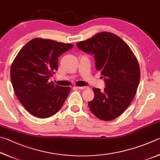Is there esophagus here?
Wrapping results in <instances>:
<instances>
[{
  "label": "esophagus",
  "mask_w": 160,
  "mask_h": 160,
  "mask_svg": "<svg viewBox=\"0 0 160 160\" xmlns=\"http://www.w3.org/2000/svg\"><path fill=\"white\" fill-rule=\"evenodd\" d=\"M78 89H79V90H83V89H86L88 88V86H77V87H76Z\"/></svg>",
  "instance_id": "34e87169"
}]
</instances>
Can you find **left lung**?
I'll return each instance as SVG.
<instances>
[{
    "instance_id": "obj_1",
    "label": "left lung",
    "mask_w": 160,
    "mask_h": 160,
    "mask_svg": "<svg viewBox=\"0 0 160 160\" xmlns=\"http://www.w3.org/2000/svg\"><path fill=\"white\" fill-rule=\"evenodd\" d=\"M78 48L93 55L96 68L104 78L105 88H93L94 98L88 107L95 116L111 121L124 112L135 96L140 68L129 46L110 32H102L77 43Z\"/></svg>"
}]
</instances>
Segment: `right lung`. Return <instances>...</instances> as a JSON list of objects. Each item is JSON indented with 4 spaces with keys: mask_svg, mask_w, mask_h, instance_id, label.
<instances>
[{
    "mask_svg": "<svg viewBox=\"0 0 160 160\" xmlns=\"http://www.w3.org/2000/svg\"><path fill=\"white\" fill-rule=\"evenodd\" d=\"M72 44L33 38L20 50L10 69L14 91L21 104L32 115L48 118L62 107L69 87L55 85L48 79L58 70V57Z\"/></svg>",
    "mask_w": 160,
    "mask_h": 160,
    "instance_id": "1",
    "label": "right lung"
}]
</instances>
